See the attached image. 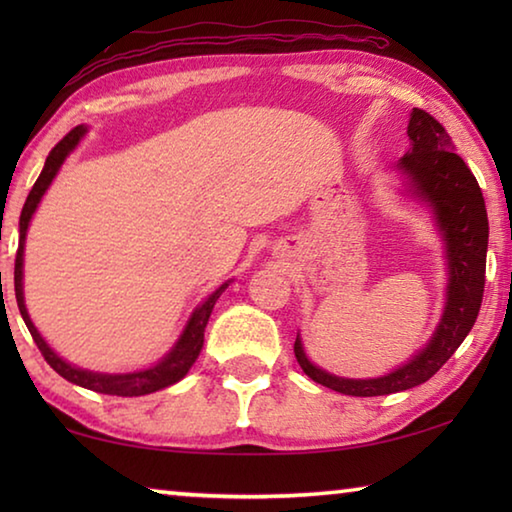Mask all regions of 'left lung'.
I'll return each instance as SVG.
<instances>
[{"label":"left lung","mask_w":512,"mask_h":512,"mask_svg":"<svg viewBox=\"0 0 512 512\" xmlns=\"http://www.w3.org/2000/svg\"><path fill=\"white\" fill-rule=\"evenodd\" d=\"M406 135L411 149L395 164L404 176V194L427 205L445 248L447 291L445 307L429 343L388 375L370 379L336 377L311 363L300 334L293 352L305 375L354 397H375L409 391L431 379L470 334L479 316L488 253V212L481 187L461 155L452 149V137L429 112L413 108Z\"/></svg>","instance_id":"left-lung-1"}]
</instances>
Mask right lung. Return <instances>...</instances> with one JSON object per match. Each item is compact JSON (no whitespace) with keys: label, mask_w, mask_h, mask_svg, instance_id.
Segmentation results:
<instances>
[{"label":"right lung","mask_w":512,"mask_h":512,"mask_svg":"<svg viewBox=\"0 0 512 512\" xmlns=\"http://www.w3.org/2000/svg\"><path fill=\"white\" fill-rule=\"evenodd\" d=\"M85 133H88V126H76L74 131H69L63 140H60L54 149H51V153L45 160V167H42L40 176L36 180V185H33V189L27 196V203H24V207H22L20 246H17V255H15L17 307H20V314L24 318V323H27L33 341H36V345H38V350L42 352V357H45V361L58 372L60 377H65L67 381H72V384L88 388V391H94V393L119 395V397L149 395L155 391H162V388H167L171 384H176V381L183 379L189 372V368L194 366L198 354H201V350H203L207 320H210V316H212L216 300H219L221 293L230 287L232 280L223 282L219 289L212 291L210 296H207L201 305L192 311V316H189L187 325L183 332H180L178 341L173 343V348L164 354L158 363H153L151 368H142L135 372H94V370H85V368L74 366V363H69L63 357H58V354L49 348V343L42 339V334L38 332V327L33 325V320L29 316L27 305H24V241H27L29 223L33 219V214H36V210H38L42 196H45L49 185L54 183V178L58 176L63 162L69 158V153H72L76 146L81 144Z\"/></svg>","instance_id":"1"}]
</instances>
